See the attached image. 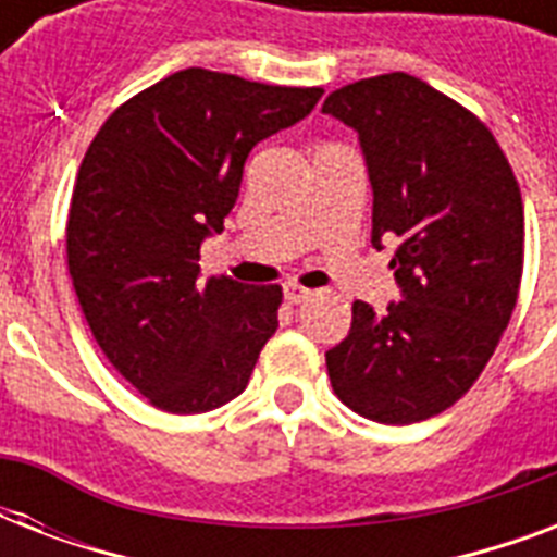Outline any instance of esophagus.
I'll return each mask as SVG.
<instances>
[{
	"mask_svg": "<svg viewBox=\"0 0 557 557\" xmlns=\"http://www.w3.org/2000/svg\"><path fill=\"white\" fill-rule=\"evenodd\" d=\"M309 297H312V292H309V288L297 286V283H288V286H286V304H292V306L306 304Z\"/></svg>",
	"mask_w": 557,
	"mask_h": 557,
	"instance_id": "1",
	"label": "esophagus"
}]
</instances>
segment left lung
<instances>
[{
  "instance_id": "obj_1",
  "label": "left lung",
  "mask_w": 557,
  "mask_h": 557,
  "mask_svg": "<svg viewBox=\"0 0 557 557\" xmlns=\"http://www.w3.org/2000/svg\"><path fill=\"white\" fill-rule=\"evenodd\" d=\"M323 112L352 126L372 182V245L396 243L405 300L326 352L335 396L381 424H413L474 387L518 306L523 199L480 117L405 72L341 86Z\"/></svg>"
}]
</instances>
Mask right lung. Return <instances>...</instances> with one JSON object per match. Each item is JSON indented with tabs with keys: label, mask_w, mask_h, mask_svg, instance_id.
Segmentation results:
<instances>
[{
	"label": "right lung",
	"mask_w": 557,
	"mask_h": 557,
	"mask_svg": "<svg viewBox=\"0 0 557 557\" xmlns=\"http://www.w3.org/2000/svg\"><path fill=\"white\" fill-rule=\"evenodd\" d=\"M321 86L185 69L112 112L74 182L65 257L91 335L152 407L208 413L245 389L277 330L283 288L199 280L248 152L297 124Z\"/></svg>",
	"instance_id": "add662e5"
}]
</instances>
